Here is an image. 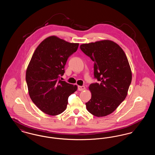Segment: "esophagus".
I'll use <instances>...</instances> for the list:
<instances>
[{
	"mask_svg": "<svg viewBox=\"0 0 155 155\" xmlns=\"http://www.w3.org/2000/svg\"><path fill=\"white\" fill-rule=\"evenodd\" d=\"M85 89V87L84 86H78V90L80 91H84Z\"/></svg>",
	"mask_w": 155,
	"mask_h": 155,
	"instance_id": "34e87169",
	"label": "esophagus"
}]
</instances>
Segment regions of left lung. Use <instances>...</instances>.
<instances>
[{
    "label": "left lung",
    "mask_w": 155,
    "mask_h": 155,
    "mask_svg": "<svg viewBox=\"0 0 155 155\" xmlns=\"http://www.w3.org/2000/svg\"><path fill=\"white\" fill-rule=\"evenodd\" d=\"M80 49L94 61V78L98 81L89 87L92 96L85 103L87 109L96 117L109 115L125 99L132 80L125 53L109 40L82 44Z\"/></svg>",
    "instance_id": "left-lung-1"
}]
</instances>
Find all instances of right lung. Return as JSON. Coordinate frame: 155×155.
I'll use <instances>...</instances> for the list:
<instances>
[{"instance_id":"1","label":"right lung","mask_w":155,"mask_h":155,"mask_svg":"<svg viewBox=\"0 0 155 155\" xmlns=\"http://www.w3.org/2000/svg\"><path fill=\"white\" fill-rule=\"evenodd\" d=\"M79 44L69 43L55 36L48 37L38 46L26 71V82L32 101L51 115L66 110L68 98L77 89L62 81L68 58L76 52Z\"/></svg>"}]
</instances>
